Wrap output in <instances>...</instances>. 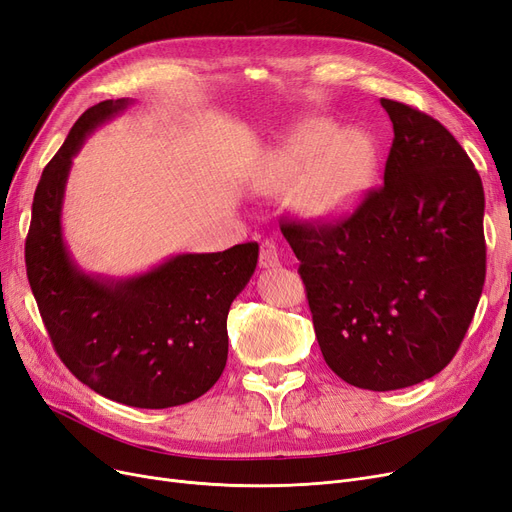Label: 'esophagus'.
Masks as SVG:
<instances>
[{
	"instance_id": "34e87169",
	"label": "esophagus",
	"mask_w": 512,
	"mask_h": 512,
	"mask_svg": "<svg viewBox=\"0 0 512 512\" xmlns=\"http://www.w3.org/2000/svg\"><path fill=\"white\" fill-rule=\"evenodd\" d=\"M260 267L262 269H275L279 267V250L273 241L260 243Z\"/></svg>"
}]
</instances>
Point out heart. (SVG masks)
<instances>
[{
    "mask_svg": "<svg viewBox=\"0 0 512 512\" xmlns=\"http://www.w3.org/2000/svg\"><path fill=\"white\" fill-rule=\"evenodd\" d=\"M378 153L372 138L338 130L330 119H311L285 136L267 168L254 178L258 193H273L300 178L294 203L300 214L330 220L355 208L372 187Z\"/></svg>",
    "mask_w": 512,
    "mask_h": 512,
    "instance_id": "1",
    "label": "heart"
}]
</instances>
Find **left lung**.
<instances>
[{
    "mask_svg": "<svg viewBox=\"0 0 512 512\" xmlns=\"http://www.w3.org/2000/svg\"><path fill=\"white\" fill-rule=\"evenodd\" d=\"M393 121L384 185L338 224H283L319 349L367 391H397L452 361L485 281V195L437 119L380 98Z\"/></svg>",
    "mask_w": 512,
    "mask_h": 512,
    "instance_id": "8db88e82",
    "label": "left lung"
}]
</instances>
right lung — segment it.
<instances>
[{"mask_svg": "<svg viewBox=\"0 0 512 512\" xmlns=\"http://www.w3.org/2000/svg\"><path fill=\"white\" fill-rule=\"evenodd\" d=\"M134 100H102L81 115L44 168L25 243L27 277L58 357L111 401L163 410L189 403L220 378L227 315L258 264V243L174 254L145 273H86L63 235L73 157L86 138Z\"/></svg>", "mask_w": 512, "mask_h": 512, "instance_id": "obj_1", "label": "right lung"}]
</instances>
